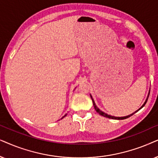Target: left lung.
I'll use <instances>...</instances> for the list:
<instances>
[{
  "mask_svg": "<svg viewBox=\"0 0 158 158\" xmlns=\"http://www.w3.org/2000/svg\"><path fill=\"white\" fill-rule=\"evenodd\" d=\"M150 91H149V93H148V97H147V99H146V100H145V102H144V104L142 105V107H141L140 108H139L137 110L135 111V112L133 113H131V114H130V115H127V116H123V117H115V116H113V115H108V114H107V113H104L103 111H102V110H100V109H99V108H98V106H96L95 102H94V99L92 98V97L91 94H90V97H91V99H92V102H93V106H94V109H95V110L97 111V113H98L99 114H100V115H102V116H104V117H106V118H111V119H115V120H123V119H126V118H129L130 116H131L132 115H134V113L137 112V111L139 110L140 109H142V108H143V107H144V106H145V104H146V102H148V100L149 95H150Z\"/></svg>",
  "mask_w": 158,
  "mask_h": 158,
  "instance_id": "obj_1",
  "label": "left lung"
}]
</instances>
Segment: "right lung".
Instances as JSON below:
<instances>
[{"instance_id":"add662e5","label":"right lung","mask_w":158,"mask_h":158,"mask_svg":"<svg viewBox=\"0 0 158 158\" xmlns=\"http://www.w3.org/2000/svg\"><path fill=\"white\" fill-rule=\"evenodd\" d=\"M66 115H67V114H66V115H64V117H63V118H64L65 116H66Z\"/></svg>"}]
</instances>
